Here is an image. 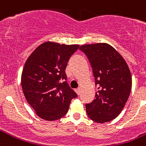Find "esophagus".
Listing matches in <instances>:
<instances>
[{"label":"esophagus","mask_w":146,"mask_h":146,"mask_svg":"<svg viewBox=\"0 0 146 146\" xmlns=\"http://www.w3.org/2000/svg\"><path fill=\"white\" fill-rule=\"evenodd\" d=\"M75 91H76V93H77L78 95L80 94V88H77V89H76V90H75Z\"/></svg>","instance_id":"1"}]
</instances>
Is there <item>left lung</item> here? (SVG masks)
Instances as JSON below:
<instances>
[{
	"instance_id": "8db88e82",
	"label": "left lung",
	"mask_w": 146,
	"mask_h": 146,
	"mask_svg": "<svg viewBox=\"0 0 146 146\" xmlns=\"http://www.w3.org/2000/svg\"><path fill=\"white\" fill-rule=\"evenodd\" d=\"M79 49L87 56L98 86L94 100L86 105L88 115L96 123L113 121L121 113L131 93L129 67L122 56L108 43L86 44Z\"/></svg>"
}]
</instances>
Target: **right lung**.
I'll list each match as a JSON object with an SVG mask.
<instances>
[{
    "label": "right lung",
    "instance_id": "1",
    "mask_svg": "<svg viewBox=\"0 0 146 146\" xmlns=\"http://www.w3.org/2000/svg\"><path fill=\"white\" fill-rule=\"evenodd\" d=\"M79 45L47 41L30 55L21 74V86L27 102L38 117L46 121L58 120L68 111L77 94L66 80L65 70Z\"/></svg>",
    "mask_w": 146,
    "mask_h": 146
}]
</instances>
